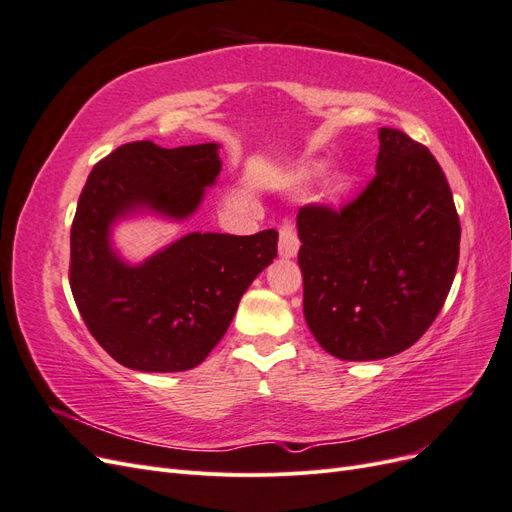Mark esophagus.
Wrapping results in <instances>:
<instances>
[{
	"label": "esophagus",
	"instance_id": "obj_1",
	"mask_svg": "<svg viewBox=\"0 0 512 512\" xmlns=\"http://www.w3.org/2000/svg\"><path fill=\"white\" fill-rule=\"evenodd\" d=\"M299 235H297V228H294L292 222H284L280 226V256L282 258H294L299 252Z\"/></svg>",
	"mask_w": 512,
	"mask_h": 512
}]
</instances>
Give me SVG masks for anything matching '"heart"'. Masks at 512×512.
I'll list each match as a JSON object with an SVG mask.
<instances>
[{
  "label": "heart",
  "instance_id": "1",
  "mask_svg": "<svg viewBox=\"0 0 512 512\" xmlns=\"http://www.w3.org/2000/svg\"><path fill=\"white\" fill-rule=\"evenodd\" d=\"M318 173H320V166L314 164L312 168L305 170L303 177H312V175H318ZM348 185H350V177L344 175V173H337V175L331 179V183H329V194H331L333 198L339 196V194H344V192L348 190Z\"/></svg>",
  "mask_w": 512,
  "mask_h": 512
}]
</instances>
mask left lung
<instances>
[{"label": "left lung", "mask_w": 512, "mask_h": 512, "mask_svg": "<svg viewBox=\"0 0 512 512\" xmlns=\"http://www.w3.org/2000/svg\"><path fill=\"white\" fill-rule=\"evenodd\" d=\"M376 177L350 203L299 209L303 314L344 361L416 344L453 286L461 226L444 170L408 134L380 128Z\"/></svg>", "instance_id": "left-lung-1"}]
</instances>
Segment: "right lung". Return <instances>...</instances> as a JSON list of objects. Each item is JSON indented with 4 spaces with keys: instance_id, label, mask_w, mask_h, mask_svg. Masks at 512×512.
<instances>
[{
    "instance_id": "1",
    "label": "right lung",
    "mask_w": 512,
    "mask_h": 512,
    "mask_svg": "<svg viewBox=\"0 0 512 512\" xmlns=\"http://www.w3.org/2000/svg\"><path fill=\"white\" fill-rule=\"evenodd\" d=\"M222 162L218 145L117 147L91 170L70 230V288L96 342L123 367L185 371L203 363L256 275L277 256V230L250 237L190 232L130 267L111 247V224L134 209L183 220Z\"/></svg>"
}]
</instances>
